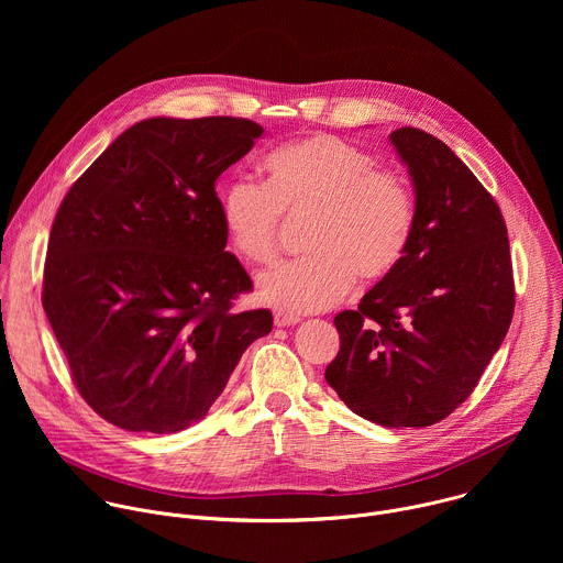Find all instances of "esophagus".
I'll list each match as a JSON object with an SVG mask.
<instances>
[{"instance_id": "1", "label": "esophagus", "mask_w": 563, "mask_h": 563, "mask_svg": "<svg viewBox=\"0 0 563 563\" xmlns=\"http://www.w3.org/2000/svg\"><path fill=\"white\" fill-rule=\"evenodd\" d=\"M274 323H276L278 328H289V325L300 323V316L289 313V311H276V313H274Z\"/></svg>"}]
</instances>
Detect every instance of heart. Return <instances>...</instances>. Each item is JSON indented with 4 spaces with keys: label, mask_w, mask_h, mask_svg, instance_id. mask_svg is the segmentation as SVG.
<instances>
[{
    "label": "heart",
    "mask_w": 563,
    "mask_h": 563,
    "mask_svg": "<svg viewBox=\"0 0 563 563\" xmlns=\"http://www.w3.org/2000/svg\"><path fill=\"white\" fill-rule=\"evenodd\" d=\"M267 185L233 178L220 196V216L235 254L250 265L278 256L283 216L305 220L307 256L258 280L263 302L289 313L323 311L343 300L356 278L387 280L404 263L417 222L408 178L336 135L316 133L274 148Z\"/></svg>",
    "instance_id": "heart-1"
}]
</instances>
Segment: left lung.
I'll list each match as a JSON object with an SVG mask.
<instances>
[{
  "label": "left lung",
  "instance_id": "left-lung-1",
  "mask_svg": "<svg viewBox=\"0 0 563 563\" xmlns=\"http://www.w3.org/2000/svg\"><path fill=\"white\" fill-rule=\"evenodd\" d=\"M389 140L417 189L415 235L400 267L336 313L325 378L367 421L426 428L463 404L504 343L512 258L499 205L445 142L415 126Z\"/></svg>",
  "mask_w": 563,
  "mask_h": 563
}]
</instances>
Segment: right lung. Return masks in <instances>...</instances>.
<instances>
[{
	"label": "right lung",
	"mask_w": 563,
	"mask_h": 563,
	"mask_svg": "<svg viewBox=\"0 0 563 563\" xmlns=\"http://www.w3.org/2000/svg\"><path fill=\"white\" fill-rule=\"evenodd\" d=\"M263 135L245 118H151L79 176L53 220L42 305L70 378L104 421H200L272 311H233L252 278L224 252L216 180Z\"/></svg>",
	"instance_id": "add662e5"
}]
</instances>
